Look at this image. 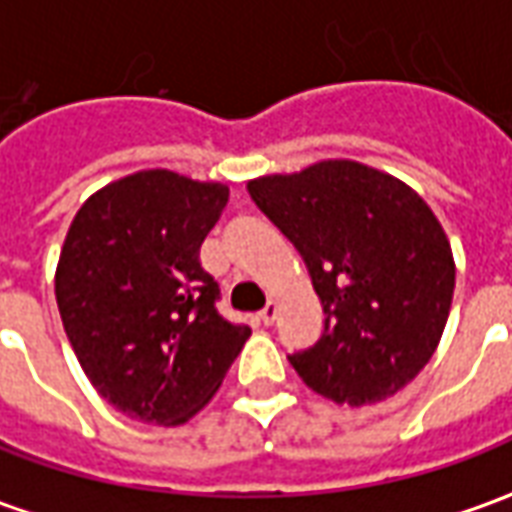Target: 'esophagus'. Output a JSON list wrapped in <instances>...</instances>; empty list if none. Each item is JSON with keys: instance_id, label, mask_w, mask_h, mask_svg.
<instances>
[{"instance_id": "34e87169", "label": "esophagus", "mask_w": 512, "mask_h": 512, "mask_svg": "<svg viewBox=\"0 0 512 512\" xmlns=\"http://www.w3.org/2000/svg\"><path fill=\"white\" fill-rule=\"evenodd\" d=\"M257 318H260V323H266V326H271V323L277 321V304H274V301H268L266 307L257 312Z\"/></svg>"}]
</instances>
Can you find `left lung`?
<instances>
[{
    "label": "left lung",
    "instance_id": "8db88e82",
    "mask_svg": "<svg viewBox=\"0 0 512 512\" xmlns=\"http://www.w3.org/2000/svg\"><path fill=\"white\" fill-rule=\"evenodd\" d=\"M246 189L299 249L323 304L321 337L288 356L301 381L348 406L403 389L436 351L455 290L450 241L425 200L356 161Z\"/></svg>",
    "mask_w": 512,
    "mask_h": 512
}]
</instances>
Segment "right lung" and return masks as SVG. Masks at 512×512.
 Here are the masks:
<instances>
[{
    "instance_id": "right-lung-1",
    "label": "right lung",
    "mask_w": 512,
    "mask_h": 512,
    "mask_svg": "<svg viewBox=\"0 0 512 512\" xmlns=\"http://www.w3.org/2000/svg\"><path fill=\"white\" fill-rule=\"evenodd\" d=\"M227 200L222 183L147 169L73 219L54 282L62 326L98 395L126 417L189 422L252 334L216 310L219 282L200 266Z\"/></svg>"
}]
</instances>
